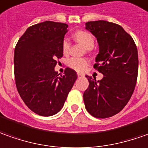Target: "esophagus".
I'll list each match as a JSON object with an SVG mask.
<instances>
[{
  "mask_svg": "<svg viewBox=\"0 0 148 148\" xmlns=\"http://www.w3.org/2000/svg\"><path fill=\"white\" fill-rule=\"evenodd\" d=\"M77 74H78V78H82V77H84V76H85V75H84L83 74H82V73H78Z\"/></svg>",
  "mask_w": 148,
  "mask_h": 148,
  "instance_id": "obj_1",
  "label": "esophagus"
}]
</instances>
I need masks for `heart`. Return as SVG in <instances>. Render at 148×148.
Returning a JSON list of instances; mask_svg holds the SVG:
<instances>
[{"instance_id":"heart-1","label":"heart","mask_w":148,"mask_h":148,"mask_svg":"<svg viewBox=\"0 0 148 148\" xmlns=\"http://www.w3.org/2000/svg\"><path fill=\"white\" fill-rule=\"evenodd\" d=\"M74 40L76 42L82 45L85 49H92L95 45V40L93 36L89 32L84 31H78L75 32L74 36ZM61 49L64 55H67L70 52V40L67 38H65L62 41ZM67 65L69 67L78 71H83L86 70L88 66V61L86 58H78V57H72L68 60Z\"/></svg>"}]
</instances>
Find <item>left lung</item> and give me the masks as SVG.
Wrapping results in <instances>:
<instances>
[{
    "mask_svg": "<svg viewBox=\"0 0 148 148\" xmlns=\"http://www.w3.org/2000/svg\"><path fill=\"white\" fill-rule=\"evenodd\" d=\"M85 28L97 40L99 53L94 68L103 75L98 81L87 76L85 108L95 117H110L123 109L133 94L138 68L137 47L120 25L99 20L87 22Z\"/></svg>",
    "mask_w": 148,
    "mask_h": 148,
    "instance_id": "obj_1",
    "label": "left lung"
}]
</instances>
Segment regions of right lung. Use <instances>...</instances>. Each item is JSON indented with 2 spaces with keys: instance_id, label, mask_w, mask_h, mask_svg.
Returning <instances> with one entry per match:
<instances>
[{
  "instance_id": "right-lung-1",
  "label": "right lung",
  "mask_w": 148,
  "mask_h": 148,
  "mask_svg": "<svg viewBox=\"0 0 148 148\" xmlns=\"http://www.w3.org/2000/svg\"><path fill=\"white\" fill-rule=\"evenodd\" d=\"M67 28V24L51 21L33 25L15 47L16 87L26 105L40 116H53L61 110L78 77L70 68L61 76L54 70L63 56Z\"/></svg>"
}]
</instances>
